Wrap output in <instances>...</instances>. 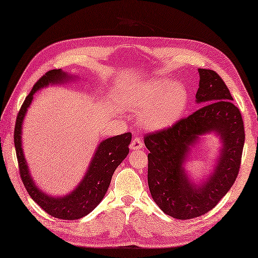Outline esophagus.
<instances>
[{
	"mask_svg": "<svg viewBox=\"0 0 258 258\" xmlns=\"http://www.w3.org/2000/svg\"><path fill=\"white\" fill-rule=\"evenodd\" d=\"M144 146V143L143 141L141 140L140 137H134L133 141L131 142V145H130V148L132 150H138V149H142Z\"/></svg>",
	"mask_w": 258,
	"mask_h": 258,
	"instance_id": "1",
	"label": "esophagus"
}]
</instances>
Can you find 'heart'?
I'll use <instances>...</instances> for the list:
<instances>
[{
    "mask_svg": "<svg viewBox=\"0 0 258 258\" xmlns=\"http://www.w3.org/2000/svg\"><path fill=\"white\" fill-rule=\"evenodd\" d=\"M189 100L185 86L169 79L143 84L123 97L125 105L140 113L145 127L160 131L172 126L185 112Z\"/></svg>",
    "mask_w": 258,
    "mask_h": 258,
    "instance_id": "b5f03b06",
    "label": "heart"
}]
</instances>
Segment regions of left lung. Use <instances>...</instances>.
<instances>
[{
	"mask_svg": "<svg viewBox=\"0 0 258 258\" xmlns=\"http://www.w3.org/2000/svg\"><path fill=\"white\" fill-rule=\"evenodd\" d=\"M196 102L204 104L171 127L146 134L148 185L155 203L164 214L186 220L208 213L226 195L240 171L245 141L239 108L228 87L213 70L198 69ZM215 131L223 142L216 168L202 186L190 182L182 166L198 136Z\"/></svg>",
	"mask_w": 258,
	"mask_h": 258,
	"instance_id": "1",
	"label": "left lung"
}]
</instances>
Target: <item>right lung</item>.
Here are the masks:
<instances>
[{"instance_id": "obj_1", "label": "right lung", "mask_w": 258, "mask_h": 258, "mask_svg": "<svg viewBox=\"0 0 258 258\" xmlns=\"http://www.w3.org/2000/svg\"><path fill=\"white\" fill-rule=\"evenodd\" d=\"M73 78L65 74L61 70H52L39 78L34 85L29 95L26 97L25 101L19 110L16 125L14 130V144L18 161L19 174L27 189L28 194L45 213L57 219L75 220L88 215L94 210L97 205L102 201L109 188L110 182L115 169L118 167L126 156L128 155V145L132 140L131 133H124L107 138L99 145L90 166L86 172L83 181L72 193L61 196L52 197L39 189L35 182L32 181L27 162L25 160L22 148V125L26 112L34 99L35 92L49 84H60L68 79Z\"/></svg>"}]
</instances>
